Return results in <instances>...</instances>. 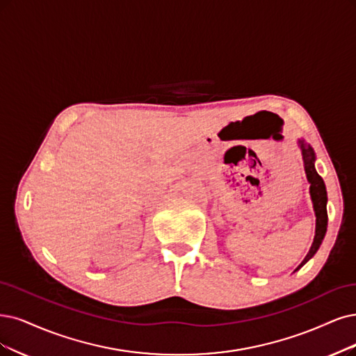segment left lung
<instances>
[{
  "label": "left lung",
  "instance_id": "8db88e82",
  "mask_svg": "<svg viewBox=\"0 0 356 356\" xmlns=\"http://www.w3.org/2000/svg\"><path fill=\"white\" fill-rule=\"evenodd\" d=\"M298 143H299L300 151H302V158H304L307 179H308L309 185H311L309 186V193H311L314 211H315V217H317V220H315V236H314V242L311 245L309 252L307 254L305 259L300 262L299 267L295 271H298L302 266L305 264L307 261H309L315 255V252L318 251V248H320V245L324 239V236H325V232H327V191H325L324 180L317 173V170H315L314 149L309 147V145L304 139H299Z\"/></svg>",
  "mask_w": 356,
  "mask_h": 356
}]
</instances>
